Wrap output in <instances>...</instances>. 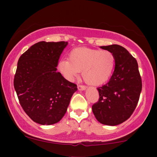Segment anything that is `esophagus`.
<instances>
[{"instance_id":"obj_1","label":"esophagus","mask_w":157,"mask_h":157,"mask_svg":"<svg viewBox=\"0 0 157 157\" xmlns=\"http://www.w3.org/2000/svg\"><path fill=\"white\" fill-rule=\"evenodd\" d=\"M77 89H78L79 91H85L86 89V87L83 86H77Z\"/></svg>"}]
</instances>
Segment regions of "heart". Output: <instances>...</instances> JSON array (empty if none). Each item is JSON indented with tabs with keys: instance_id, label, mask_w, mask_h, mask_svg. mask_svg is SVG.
Returning <instances> with one entry per match:
<instances>
[{
	"instance_id": "b5f03b06",
	"label": "heart",
	"mask_w": 157,
	"mask_h": 157,
	"mask_svg": "<svg viewBox=\"0 0 157 157\" xmlns=\"http://www.w3.org/2000/svg\"><path fill=\"white\" fill-rule=\"evenodd\" d=\"M68 59L57 63V70L66 80L72 81L82 71L83 80L89 85L99 86L109 80L116 63L115 56L109 50L86 47L74 48Z\"/></svg>"
}]
</instances>
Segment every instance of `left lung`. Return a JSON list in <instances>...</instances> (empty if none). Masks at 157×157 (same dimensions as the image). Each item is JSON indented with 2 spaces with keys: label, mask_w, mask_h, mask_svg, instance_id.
<instances>
[{
  "label": "left lung",
  "mask_w": 157,
  "mask_h": 157,
  "mask_svg": "<svg viewBox=\"0 0 157 157\" xmlns=\"http://www.w3.org/2000/svg\"><path fill=\"white\" fill-rule=\"evenodd\" d=\"M111 51L116 63L109 82L97 90L100 99L92 106L97 121L106 125H117L131 117L137 105L142 91V80L137 61L119 45L100 46Z\"/></svg>",
  "instance_id": "1"
}]
</instances>
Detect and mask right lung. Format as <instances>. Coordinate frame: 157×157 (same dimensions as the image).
Here are the masks:
<instances>
[{
  "instance_id": "1",
  "label": "right lung",
  "mask_w": 157,
  "mask_h": 157,
  "mask_svg": "<svg viewBox=\"0 0 157 157\" xmlns=\"http://www.w3.org/2000/svg\"><path fill=\"white\" fill-rule=\"evenodd\" d=\"M68 42L41 41L20 57L14 87L20 104L34 122L53 125L63 117L77 85L57 71Z\"/></svg>"
}]
</instances>
